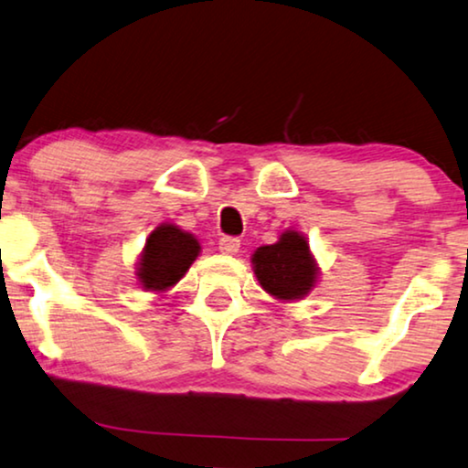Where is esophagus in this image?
Listing matches in <instances>:
<instances>
[{"mask_svg": "<svg viewBox=\"0 0 468 468\" xmlns=\"http://www.w3.org/2000/svg\"><path fill=\"white\" fill-rule=\"evenodd\" d=\"M218 248L222 254H237V250H239V239H237V237H220Z\"/></svg>", "mask_w": 468, "mask_h": 468, "instance_id": "esophagus-1", "label": "esophagus"}]
</instances>
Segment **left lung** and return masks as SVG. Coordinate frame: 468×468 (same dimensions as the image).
I'll use <instances>...</instances> for the list:
<instances>
[{
    "instance_id": "obj_1",
    "label": "left lung",
    "mask_w": 468,
    "mask_h": 468,
    "mask_svg": "<svg viewBox=\"0 0 468 468\" xmlns=\"http://www.w3.org/2000/svg\"><path fill=\"white\" fill-rule=\"evenodd\" d=\"M252 269L262 291L280 301L303 299L315 286V265L305 235L284 231L271 246L256 248Z\"/></svg>"
}]
</instances>
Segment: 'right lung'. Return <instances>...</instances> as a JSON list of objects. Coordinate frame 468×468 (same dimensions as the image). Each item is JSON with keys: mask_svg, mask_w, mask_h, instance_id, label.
Segmentation results:
<instances>
[{"mask_svg": "<svg viewBox=\"0 0 468 468\" xmlns=\"http://www.w3.org/2000/svg\"><path fill=\"white\" fill-rule=\"evenodd\" d=\"M199 252L201 246L195 235L165 222L156 227L146 239L137 262V282L144 291L165 292L180 282Z\"/></svg>", "mask_w": 468, "mask_h": 468, "instance_id": "right-lung-1", "label": "right lung"}]
</instances>
